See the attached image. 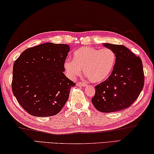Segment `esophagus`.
Masks as SVG:
<instances>
[{"label":"esophagus","mask_w":154,"mask_h":154,"mask_svg":"<svg viewBox=\"0 0 154 154\" xmlns=\"http://www.w3.org/2000/svg\"><path fill=\"white\" fill-rule=\"evenodd\" d=\"M76 85L78 86V87H86V86H87V84H86V83H85V82H79L77 83Z\"/></svg>","instance_id":"1"}]
</instances>
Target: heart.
Here are the masks:
<instances>
[{
	"mask_svg": "<svg viewBox=\"0 0 154 154\" xmlns=\"http://www.w3.org/2000/svg\"><path fill=\"white\" fill-rule=\"evenodd\" d=\"M74 59H67L63 67L70 79H74L81 74V69L91 82L99 83L106 80L114 69L116 54L108 48L103 49L88 47H80L73 54Z\"/></svg>",
	"mask_w": 154,
	"mask_h": 154,
	"instance_id": "b5f03b06",
	"label": "heart"
}]
</instances>
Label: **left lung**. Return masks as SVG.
Instances as JSON below:
<instances>
[{
    "label": "left lung",
    "mask_w": 154,
    "mask_h": 154,
    "mask_svg": "<svg viewBox=\"0 0 154 154\" xmlns=\"http://www.w3.org/2000/svg\"><path fill=\"white\" fill-rule=\"evenodd\" d=\"M114 51L116 63L107 80L95 86L91 99L98 111L110 113L130 107L138 98L144 86V72L139 57L125 46L104 43Z\"/></svg>",
    "instance_id": "obj_1"
}]
</instances>
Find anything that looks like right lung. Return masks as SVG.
<instances>
[{"instance_id":"obj_1","label":"right lung","mask_w":154,"mask_h":154,"mask_svg":"<svg viewBox=\"0 0 154 154\" xmlns=\"http://www.w3.org/2000/svg\"><path fill=\"white\" fill-rule=\"evenodd\" d=\"M69 46L47 42L27 48L13 68L12 91L29 114L48 117L57 114L75 83L65 75L63 63Z\"/></svg>"}]
</instances>
